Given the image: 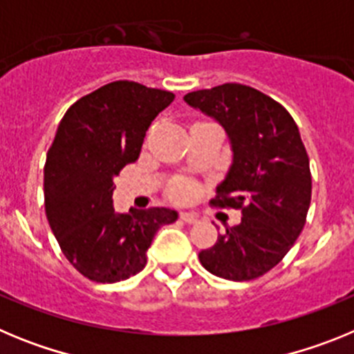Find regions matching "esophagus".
<instances>
[{
    "instance_id": "esophagus-1",
    "label": "esophagus",
    "mask_w": 354,
    "mask_h": 354,
    "mask_svg": "<svg viewBox=\"0 0 354 354\" xmlns=\"http://www.w3.org/2000/svg\"><path fill=\"white\" fill-rule=\"evenodd\" d=\"M180 220H183L186 225H195L196 221H198V218H196L193 212H183V214H180Z\"/></svg>"
}]
</instances>
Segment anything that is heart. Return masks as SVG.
<instances>
[{"instance_id": "1", "label": "heart", "mask_w": 354, "mask_h": 354, "mask_svg": "<svg viewBox=\"0 0 354 354\" xmlns=\"http://www.w3.org/2000/svg\"><path fill=\"white\" fill-rule=\"evenodd\" d=\"M195 184L189 183V180H177V183L171 186L170 195L171 198L179 200V202H186V200H192L195 195Z\"/></svg>"}]
</instances>
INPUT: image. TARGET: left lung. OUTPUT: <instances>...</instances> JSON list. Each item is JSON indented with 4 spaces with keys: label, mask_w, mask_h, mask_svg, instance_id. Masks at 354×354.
Masks as SVG:
<instances>
[{
    "label": "left lung",
    "mask_w": 354,
    "mask_h": 354,
    "mask_svg": "<svg viewBox=\"0 0 354 354\" xmlns=\"http://www.w3.org/2000/svg\"><path fill=\"white\" fill-rule=\"evenodd\" d=\"M184 101L227 133L232 162L212 204L243 214L198 253L200 262L225 280L262 277L292 248L310 207V165L298 126L283 106L246 84L196 90Z\"/></svg>",
    "instance_id": "obj_1"
}]
</instances>
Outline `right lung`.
I'll use <instances>...</instances> for the list:
<instances>
[{
	"instance_id": "1",
	"label": "right lung",
	"mask_w": 354,
	"mask_h": 354,
	"mask_svg": "<svg viewBox=\"0 0 354 354\" xmlns=\"http://www.w3.org/2000/svg\"><path fill=\"white\" fill-rule=\"evenodd\" d=\"M174 97L113 81L74 102L58 126L44 167L46 216L68 262L93 282L138 274L156 232L179 218L167 207H113L115 177L138 159L150 124Z\"/></svg>"
}]
</instances>
